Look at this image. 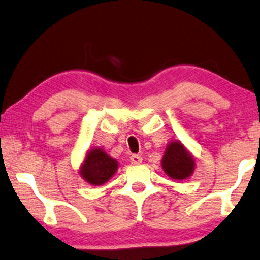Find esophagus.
<instances>
[{
	"mask_svg": "<svg viewBox=\"0 0 260 260\" xmlns=\"http://www.w3.org/2000/svg\"><path fill=\"white\" fill-rule=\"evenodd\" d=\"M130 161L133 162V164H140V162H142V158H141V155L139 154H133L130 156Z\"/></svg>",
	"mask_w": 260,
	"mask_h": 260,
	"instance_id": "esophagus-1",
	"label": "esophagus"
}]
</instances>
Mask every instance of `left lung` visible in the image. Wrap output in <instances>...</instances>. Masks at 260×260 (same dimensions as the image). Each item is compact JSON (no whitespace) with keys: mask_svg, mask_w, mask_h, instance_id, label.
Instances as JSON below:
<instances>
[{"mask_svg":"<svg viewBox=\"0 0 260 260\" xmlns=\"http://www.w3.org/2000/svg\"><path fill=\"white\" fill-rule=\"evenodd\" d=\"M161 166L172 179H185L194 172V159L179 141H172L166 147Z\"/></svg>","mask_w":260,"mask_h":260,"instance_id":"8db88e82","label":"left lung"}]
</instances>
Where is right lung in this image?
Returning <instances> with one entry per match:
<instances>
[{
  "mask_svg": "<svg viewBox=\"0 0 260 260\" xmlns=\"http://www.w3.org/2000/svg\"><path fill=\"white\" fill-rule=\"evenodd\" d=\"M118 170V161L111 158L101 148L88 150L79 174L89 184L101 185L106 183Z\"/></svg>",
  "mask_w": 260,
  "mask_h": 260,
  "instance_id": "add662e5",
  "label": "right lung"
}]
</instances>
